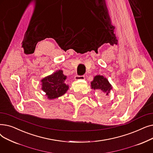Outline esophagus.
Masks as SVG:
<instances>
[{
  "label": "esophagus",
  "instance_id": "esophagus-1",
  "mask_svg": "<svg viewBox=\"0 0 153 153\" xmlns=\"http://www.w3.org/2000/svg\"><path fill=\"white\" fill-rule=\"evenodd\" d=\"M74 79H75V80H80V79L83 80V79H85V76H79V75H76V76H75Z\"/></svg>",
  "mask_w": 153,
  "mask_h": 153
}]
</instances>
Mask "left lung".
Segmentation results:
<instances>
[{
    "instance_id": "8db88e82",
    "label": "left lung",
    "mask_w": 153,
    "mask_h": 153,
    "mask_svg": "<svg viewBox=\"0 0 153 153\" xmlns=\"http://www.w3.org/2000/svg\"><path fill=\"white\" fill-rule=\"evenodd\" d=\"M91 87L94 90H101L103 92H106V95H108L112 89L108 80L103 76L99 75L94 77V81L91 82Z\"/></svg>"
}]
</instances>
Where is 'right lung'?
<instances>
[{
  "instance_id": "add662e5",
  "label": "right lung",
  "mask_w": 153,
  "mask_h": 153,
  "mask_svg": "<svg viewBox=\"0 0 153 153\" xmlns=\"http://www.w3.org/2000/svg\"><path fill=\"white\" fill-rule=\"evenodd\" d=\"M66 79V76L62 74V71L59 70L42 80V90L48 99L58 98L66 92L69 87L64 83Z\"/></svg>"
}]
</instances>
